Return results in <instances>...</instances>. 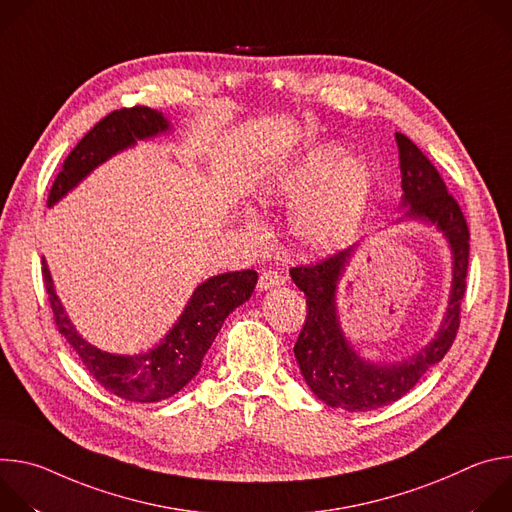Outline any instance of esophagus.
I'll list each match as a JSON object with an SVG mask.
<instances>
[{
	"mask_svg": "<svg viewBox=\"0 0 512 512\" xmlns=\"http://www.w3.org/2000/svg\"><path fill=\"white\" fill-rule=\"evenodd\" d=\"M283 283H285V277H283L279 271L267 269V271H263V273L259 275L257 287H259V291H267V289L277 287V285H283Z\"/></svg>",
	"mask_w": 512,
	"mask_h": 512,
	"instance_id": "esophagus-1",
	"label": "esophagus"
}]
</instances>
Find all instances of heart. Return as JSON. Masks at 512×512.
<instances>
[{"label":"heart","instance_id":"heart-1","mask_svg":"<svg viewBox=\"0 0 512 512\" xmlns=\"http://www.w3.org/2000/svg\"><path fill=\"white\" fill-rule=\"evenodd\" d=\"M285 204H298L291 231L310 251L332 253L358 231L373 200L375 176L367 162L346 160L338 143H320L281 168L267 186Z\"/></svg>","mask_w":512,"mask_h":512}]
</instances>
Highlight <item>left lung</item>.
Here are the masks:
<instances>
[{"instance_id":"left-lung-1","label":"left lung","mask_w":512,"mask_h":512,"mask_svg":"<svg viewBox=\"0 0 512 512\" xmlns=\"http://www.w3.org/2000/svg\"><path fill=\"white\" fill-rule=\"evenodd\" d=\"M401 166L403 218L435 225L452 249V289L446 316L433 340L419 352L399 362H371L362 358L346 340L336 306L338 281L354 255L348 247L316 265L291 267L289 275L304 291L308 316L294 346L302 377L314 395L330 407L346 411H371L389 405L409 393L415 383L440 362L456 340L460 306L466 294L470 257V231L460 204L417 145L403 133H395Z\"/></svg>"}]
</instances>
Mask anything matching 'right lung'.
<instances>
[{
  "label": "right lung",
  "instance_id": "right-lung-1",
  "mask_svg": "<svg viewBox=\"0 0 512 512\" xmlns=\"http://www.w3.org/2000/svg\"><path fill=\"white\" fill-rule=\"evenodd\" d=\"M170 121L156 109L129 107L103 117L68 154L58 172L48 206L79 186L97 166L133 148L139 139L170 131ZM42 277L58 332L83 360L89 375L113 395L133 403H158L184 389L200 371L202 358L221 332L227 316L245 304L257 285V271H229L208 277L190 296L184 312L160 344L143 354H111L89 344L68 320L42 257Z\"/></svg>",
  "mask_w": 512,
  "mask_h": 512
}]
</instances>
